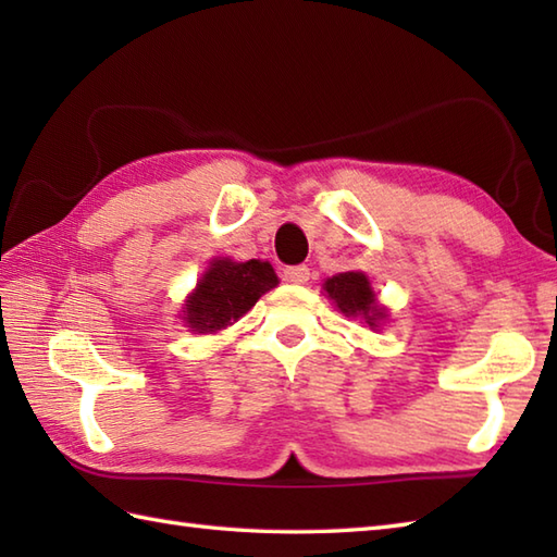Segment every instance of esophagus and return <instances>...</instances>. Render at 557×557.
<instances>
[{"label":"esophagus","mask_w":557,"mask_h":557,"mask_svg":"<svg viewBox=\"0 0 557 557\" xmlns=\"http://www.w3.org/2000/svg\"><path fill=\"white\" fill-rule=\"evenodd\" d=\"M309 268L306 265H289L285 268V280L292 282V285H304V282H309Z\"/></svg>","instance_id":"obj_1"}]
</instances>
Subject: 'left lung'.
Here are the masks:
<instances>
[{
	"instance_id": "1",
	"label": "left lung",
	"mask_w": 557,
	"mask_h": 557,
	"mask_svg": "<svg viewBox=\"0 0 557 557\" xmlns=\"http://www.w3.org/2000/svg\"><path fill=\"white\" fill-rule=\"evenodd\" d=\"M323 289L327 297L337 304V309L345 315H361L371 327L385 315L375 306V294L371 289L369 277L363 272H339V275L330 277Z\"/></svg>"
}]
</instances>
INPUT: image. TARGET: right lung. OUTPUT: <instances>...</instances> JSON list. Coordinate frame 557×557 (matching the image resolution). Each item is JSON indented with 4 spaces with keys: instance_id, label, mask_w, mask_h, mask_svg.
I'll return each mask as SVG.
<instances>
[{
    "instance_id": "1",
    "label": "right lung",
    "mask_w": 557,
    "mask_h": 557,
    "mask_svg": "<svg viewBox=\"0 0 557 557\" xmlns=\"http://www.w3.org/2000/svg\"><path fill=\"white\" fill-rule=\"evenodd\" d=\"M277 285V275L263 260H215L186 301L184 321L196 333H218L251 309L268 289Z\"/></svg>"
}]
</instances>
